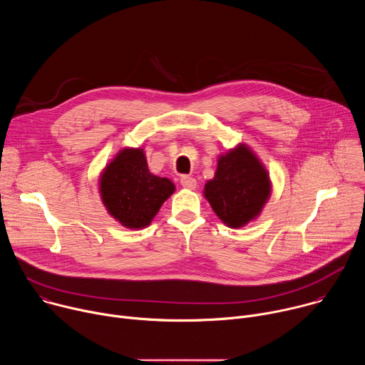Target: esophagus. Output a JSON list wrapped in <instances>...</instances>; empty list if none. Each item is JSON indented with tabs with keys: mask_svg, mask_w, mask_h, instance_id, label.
<instances>
[{
	"mask_svg": "<svg viewBox=\"0 0 365 365\" xmlns=\"http://www.w3.org/2000/svg\"><path fill=\"white\" fill-rule=\"evenodd\" d=\"M180 183L185 189H189V190H193L196 187V179L192 178V176H182L180 178Z\"/></svg>",
	"mask_w": 365,
	"mask_h": 365,
	"instance_id": "obj_1",
	"label": "esophagus"
}]
</instances>
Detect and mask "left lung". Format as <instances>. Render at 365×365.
Wrapping results in <instances>:
<instances>
[{"label": "left lung", "instance_id": "8db88e82", "mask_svg": "<svg viewBox=\"0 0 365 365\" xmlns=\"http://www.w3.org/2000/svg\"><path fill=\"white\" fill-rule=\"evenodd\" d=\"M270 195L272 180L266 166L244 143L220 154L215 176L203 187V196L217 217L235 230L257 220Z\"/></svg>", "mask_w": 365, "mask_h": 365}]
</instances>
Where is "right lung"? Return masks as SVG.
Returning a JSON list of instances; mask_svg holds the SVG:
<instances>
[{
	"label": "right lung",
	"mask_w": 365,
	"mask_h": 365,
	"mask_svg": "<svg viewBox=\"0 0 365 365\" xmlns=\"http://www.w3.org/2000/svg\"><path fill=\"white\" fill-rule=\"evenodd\" d=\"M98 180L101 200L108 214L130 230L148 227L176 189L170 179L148 170L141 147L120 150Z\"/></svg>",
	"instance_id": "add662e5"
}]
</instances>
